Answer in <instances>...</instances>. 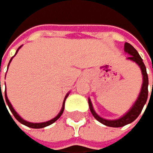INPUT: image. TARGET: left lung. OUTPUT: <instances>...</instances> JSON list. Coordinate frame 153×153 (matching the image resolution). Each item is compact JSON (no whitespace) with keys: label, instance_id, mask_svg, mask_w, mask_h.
Segmentation results:
<instances>
[{"label":"left lung","instance_id":"obj_1","mask_svg":"<svg viewBox=\"0 0 153 153\" xmlns=\"http://www.w3.org/2000/svg\"><path fill=\"white\" fill-rule=\"evenodd\" d=\"M125 51L126 53H129L130 56L127 57L128 59L132 60V61L136 62L137 64L139 65L140 68H141V71H142L143 74V85H142V89H141L140 92V95L137 99L136 102L134 103V105L132 106V108L129 110L128 112L123 117H122L121 119H118V120H114V121H109V120H105V119L100 118L98 114H97L94 109L93 106H92V103H91V100H89L88 102H89V108H90V111L92 113V115L95 117L96 120H98L100 123H103L104 126H111V127H121L123 126L126 125H128V123H132L133 121H135L138 116L140 115V113L142 112L144 105L147 102V100H148V94H149V89H148V86H149V77H148V74H147V69H146V66L143 62V59L141 58V56L139 55L138 51H137L133 46H131L129 43H126L125 44ZM153 71V70H152ZM152 89H153V81H152ZM152 98V96H150ZM150 100V99H149ZM147 109V108H146Z\"/></svg>","mask_w":153,"mask_h":153}]
</instances>
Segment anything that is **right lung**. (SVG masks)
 I'll return each instance as SVG.
<instances>
[{
    "label": "right lung",
    "instance_id": "1",
    "mask_svg": "<svg viewBox=\"0 0 153 153\" xmlns=\"http://www.w3.org/2000/svg\"><path fill=\"white\" fill-rule=\"evenodd\" d=\"M21 48V47H20ZM19 48V49H20ZM18 49V50H19ZM18 50H17V51H18ZM17 51H16V53H17ZM12 59V58H11ZM11 59H10V61H11ZM10 61H9V63H10ZM9 65V64H8ZM0 89H1V81H0ZM4 96H5V100H4V99H3V94H1V92L0 94V100H4V103L6 102V103H7V105H8V107H9V109H10V111L12 112V114H13V116L15 117V119L18 121V122H20L21 123H23V125H25V126H28V127H31V128H43V127H45V126H50V125H51V123H53L56 120H58V119L60 118V116L62 115V113H63V111H64V103H63V107H62V109H61V111H60V113L58 114V115L55 117V118H53V120H51V121H48V122H46V123H28V122H26L25 120H23V119L20 117L18 114L16 113V111L13 109V107H12V105H11V103L9 102V100H8V99H7V97H6V92H4ZM68 96V95H67ZM64 102H65V100H64ZM4 105H5V103H4ZM6 107V106H5ZM12 118V117H11Z\"/></svg>",
    "mask_w": 153,
    "mask_h": 153
}]
</instances>
